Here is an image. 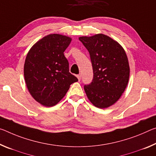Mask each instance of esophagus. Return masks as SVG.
I'll return each mask as SVG.
<instances>
[{"label": "esophagus", "mask_w": 156, "mask_h": 156, "mask_svg": "<svg viewBox=\"0 0 156 156\" xmlns=\"http://www.w3.org/2000/svg\"><path fill=\"white\" fill-rule=\"evenodd\" d=\"M81 74H78V75H77V78H78V80H80V79H81Z\"/></svg>", "instance_id": "esophagus-1"}]
</instances>
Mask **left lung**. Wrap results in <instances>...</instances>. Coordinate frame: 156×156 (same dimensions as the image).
Returning <instances> with one entry per match:
<instances>
[{"label":"left lung","mask_w":156,"mask_h":156,"mask_svg":"<svg viewBox=\"0 0 156 156\" xmlns=\"http://www.w3.org/2000/svg\"><path fill=\"white\" fill-rule=\"evenodd\" d=\"M90 53L93 80L84 86L88 99L98 108H108L119 99L128 85L130 67L126 53L117 41L103 34L80 37Z\"/></svg>","instance_id":"left-lung-1"}]
</instances>
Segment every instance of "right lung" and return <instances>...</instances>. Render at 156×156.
Wrapping results in <instances>:
<instances>
[{
    "instance_id": "right-lung-1",
    "label": "right lung",
    "mask_w": 156,
    "mask_h": 156,
    "mask_svg": "<svg viewBox=\"0 0 156 156\" xmlns=\"http://www.w3.org/2000/svg\"><path fill=\"white\" fill-rule=\"evenodd\" d=\"M71 41L59 34L45 36L35 43L27 54L24 78L34 99L46 107L56 105L78 78L69 72L64 52Z\"/></svg>"
}]
</instances>
